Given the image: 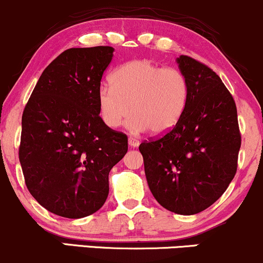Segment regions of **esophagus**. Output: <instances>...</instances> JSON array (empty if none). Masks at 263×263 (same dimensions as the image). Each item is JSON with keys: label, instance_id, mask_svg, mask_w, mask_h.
<instances>
[{"label": "esophagus", "instance_id": "1", "mask_svg": "<svg viewBox=\"0 0 263 263\" xmlns=\"http://www.w3.org/2000/svg\"><path fill=\"white\" fill-rule=\"evenodd\" d=\"M128 144L131 147H138V144H140V141L137 140V138H134V137H129L128 138Z\"/></svg>", "mask_w": 263, "mask_h": 263}]
</instances>
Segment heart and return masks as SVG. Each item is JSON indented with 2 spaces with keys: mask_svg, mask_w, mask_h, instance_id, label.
I'll list each match as a JSON object with an SVG mask.
<instances>
[{
  "mask_svg": "<svg viewBox=\"0 0 263 263\" xmlns=\"http://www.w3.org/2000/svg\"><path fill=\"white\" fill-rule=\"evenodd\" d=\"M111 84L98 90L101 120L110 128L119 127L129 115V128H148L163 135L177 125L189 99V81L176 66H161L148 59H137L120 65L110 77Z\"/></svg>",
  "mask_w": 263,
  "mask_h": 263,
  "instance_id": "b5f03b06",
  "label": "heart"
}]
</instances>
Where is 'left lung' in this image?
<instances>
[{"label":"left lung","mask_w":263,"mask_h":263,"mask_svg":"<svg viewBox=\"0 0 263 263\" xmlns=\"http://www.w3.org/2000/svg\"><path fill=\"white\" fill-rule=\"evenodd\" d=\"M189 81L183 116L167 134L140 144L147 183L167 210L193 215L224 194L237 171L241 134L234 98L209 66L180 55Z\"/></svg>","instance_id":"left-lung-1"}]
</instances>
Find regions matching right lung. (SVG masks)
Wrapping results in <instances>:
<instances>
[{"label": "right lung", "mask_w": 263, "mask_h": 263, "mask_svg": "<svg viewBox=\"0 0 263 263\" xmlns=\"http://www.w3.org/2000/svg\"><path fill=\"white\" fill-rule=\"evenodd\" d=\"M112 47L70 48L39 78L22 115L18 149L27 188L55 215L79 219L106 201L108 173L127 136L101 120L98 90Z\"/></svg>", "instance_id": "right-lung-1"}]
</instances>
